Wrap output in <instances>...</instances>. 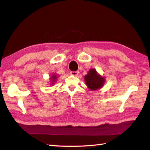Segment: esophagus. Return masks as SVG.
Listing matches in <instances>:
<instances>
[{"mask_svg": "<svg viewBox=\"0 0 150 150\" xmlns=\"http://www.w3.org/2000/svg\"><path fill=\"white\" fill-rule=\"evenodd\" d=\"M70 74L71 75L76 76L79 74V71H70Z\"/></svg>", "mask_w": 150, "mask_h": 150, "instance_id": "obj_1", "label": "esophagus"}]
</instances>
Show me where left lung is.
I'll use <instances>...</instances> for the list:
<instances>
[{
  "mask_svg": "<svg viewBox=\"0 0 150 150\" xmlns=\"http://www.w3.org/2000/svg\"><path fill=\"white\" fill-rule=\"evenodd\" d=\"M84 79L87 86L93 91L102 88L105 81L102 76L97 74L95 69H90L88 75L84 76Z\"/></svg>",
  "mask_w": 150,
  "mask_h": 150,
  "instance_id": "left-lung-1",
  "label": "left lung"
}]
</instances>
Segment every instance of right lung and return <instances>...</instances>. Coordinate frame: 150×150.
Returning a JSON list of instances; mask_svg holds the SVG:
<instances>
[{
    "instance_id": "right-lung-1",
    "label": "right lung",
    "mask_w": 150,
    "mask_h": 150,
    "mask_svg": "<svg viewBox=\"0 0 150 150\" xmlns=\"http://www.w3.org/2000/svg\"><path fill=\"white\" fill-rule=\"evenodd\" d=\"M56 78H57L56 75H53V76H52V78H51V82H52V83H53L54 82V81H55V79H56Z\"/></svg>"
}]
</instances>
